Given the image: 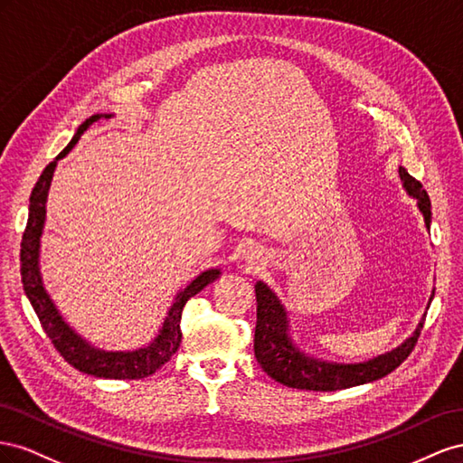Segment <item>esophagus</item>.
<instances>
[{"label":"esophagus","instance_id":"esophagus-1","mask_svg":"<svg viewBox=\"0 0 463 463\" xmlns=\"http://www.w3.org/2000/svg\"><path fill=\"white\" fill-rule=\"evenodd\" d=\"M244 258H246V263H248V266L258 268V269L263 266V263H266V258H263L261 250H256V248H250L248 252L244 254Z\"/></svg>","mask_w":463,"mask_h":463}]
</instances>
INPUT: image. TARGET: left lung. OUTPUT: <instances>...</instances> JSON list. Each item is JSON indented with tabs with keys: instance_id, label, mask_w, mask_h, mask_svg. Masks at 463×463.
<instances>
[{
	"instance_id": "8db88e82",
	"label": "left lung",
	"mask_w": 463,
	"mask_h": 463,
	"mask_svg": "<svg viewBox=\"0 0 463 463\" xmlns=\"http://www.w3.org/2000/svg\"><path fill=\"white\" fill-rule=\"evenodd\" d=\"M400 178L405 192L417 200V207L425 219V227L430 231V200L429 194L422 188V184L400 166ZM434 290L429 298L432 302ZM256 300H258V320H256V335H254V354L263 368L275 382L283 386L297 390H312V392H335L353 386L368 384L384 378L395 371L409 354H411L419 334L422 329L425 316L415 327L411 337H407L400 347H395L384 354H378L374 359L364 363H327L316 356L300 351L293 337H290V326L287 318V310L277 298L273 290L263 283H256Z\"/></svg>"
}]
</instances>
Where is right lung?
<instances>
[{
	"label": "right lung",
	"instance_id": "obj_1",
	"mask_svg": "<svg viewBox=\"0 0 463 463\" xmlns=\"http://www.w3.org/2000/svg\"><path fill=\"white\" fill-rule=\"evenodd\" d=\"M102 118H112V114H95L87 118V120L79 126L77 134L68 143L54 161H52L44 173L38 178L36 186L31 194V205H29V221H26V229L23 232L21 242V277H23V288L26 298L31 300V305L41 320L46 335L54 343L58 353L68 361L71 366H75L79 373H85L97 378H110V380H139L147 378L153 373H156L165 363L170 361L182 341L180 332V320L184 305L205 288L209 283H213L221 277V269H207L200 273L195 279L182 288L176 295L173 307L168 308L166 318L158 329L156 337L149 343V345L134 349V351H104L92 345L85 337L79 335L75 329L63 320V316L56 308L54 300L46 293L43 275H41V239L44 232L46 222V202H48V190L52 184V176L58 166L60 158L68 155L75 143L81 139V136L95 122L102 120Z\"/></svg>",
	"mask_w": 463,
	"mask_h": 463
}]
</instances>
